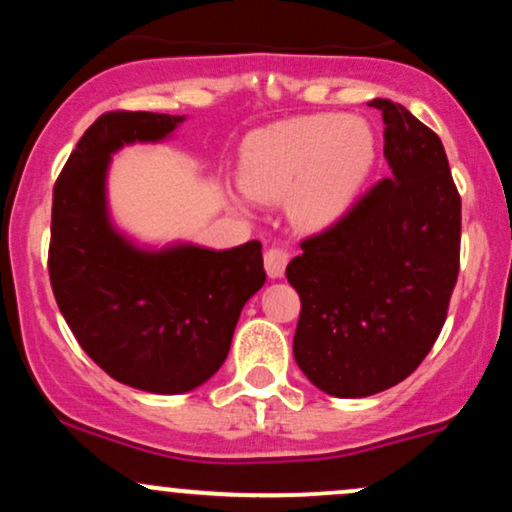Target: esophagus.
I'll use <instances>...</instances> for the list:
<instances>
[{
  "label": "esophagus",
  "mask_w": 512,
  "mask_h": 512,
  "mask_svg": "<svg viewBox=\"0 0 512 512\" xmlns=\"http://www.w3.org/2000/svg\"><path fill=\"white\" fill-rule=\"evenodd\" d=\"M286 264H289V250L284 245H272L264 252V269H267L269 279H281L286 272Z\"/></svg>",
  "instance_id": "obj_1"
}]
</instances>
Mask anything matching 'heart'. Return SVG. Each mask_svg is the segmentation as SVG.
I'll list each match as a JSON object with an SVG mask.
<instances>
[{
    "label": "heart",
    "instance_id": "obj_1",
    "mask_svg": "<svg viewBox=\"0 0 512 512\" xmlns=\"http://www.w3.org/2000/svg\"><path fill=\"white\" fill-rule=\"evenodd\" d=\"M375 158V134L363 120L334 113L293 117L245 139L238 178L252 199L289 197L293 221L320 231L354 207Z\"/></svg>",
    "mask_w": 512,
    "mask_h": 512
}]
</instances>
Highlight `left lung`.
Wrapping results in <instances>:
<instances>
[{
    "instance_id": "left-lung-1",
    "label": "left lung",
    "mask_w": 512,
    "mask_h": 512,
    "mask_svg": "<svg viewBox=\"0 0 512 512\" xmlns=\"http://www.w3.org/2000/svg\"><path fill=\"white\" fill-rule=\"evenodd\" d=\"M383 110L390 178L286 267L301 296L293 356L332 397H370L409 378L443 330L460 272L462 202L443 142L404 105Z\"/></svg>"
}]
</instances>
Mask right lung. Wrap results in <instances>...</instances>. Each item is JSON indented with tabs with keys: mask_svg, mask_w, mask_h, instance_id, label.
<instances>
[{
	"mask_svg": "<svg viewBox=\"0 0 512 512\" xmlns=\"http://www.w3.org/2000/svg\"><path fill=\"white\" fill-rule=\"evenodd\" d=\"M185 115L105 113L86 129L52 192L50 284L76 342L117 383L182 395L231 349L243 305L262 289V243L144 248L110 219L108 170L129 144H156Z\"/></svg>",
	"mask_w": 512,
	"mask_h": 512,
	"instance_id": "right-lung-1",
	"label": "right lung"
}]
</instances>
